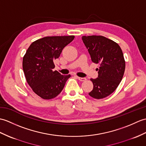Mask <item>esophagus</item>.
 <instances>
[{
	"mask_svg": "<svg viewBox=\"0 0 146 146\" xmlns=\"http://www.w3.org/2000/svg\"><path fill=\"white\" fill-rule=\"evenodd\" d=\"M78 80H80V81H85L86 79V78H81V77H78Z\"/></svg>",
	"mask_w": 146,
	"mask_h": 146,
	"instance_id": "obj_1",
	"label": "esophagus"
}]
</instances>
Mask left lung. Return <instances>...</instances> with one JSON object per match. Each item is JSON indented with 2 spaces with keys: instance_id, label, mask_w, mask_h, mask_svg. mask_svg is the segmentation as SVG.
Listing matches in <instances>:
<instances>
[{
  "instance_id": "1",
  "label": "left lung",
  "mask_w": 146,
  "mask_h": 146,
  "mask_svg": "<svg viewBox=\"0 0 146 146\" xmlns=\"http://www.w3.org/2000/svg\"><path fill=\"white\" fill-rule=\"evenodd\" d=\"M82 40L91 61L100 65L98 78L90 79L93 89L89 95L102 99L113 93L123 79L126 66L123 52L117 43L103 36H83Z\"/></svg>"
}]
</instances>
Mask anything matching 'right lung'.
Returning a JSON list of instances; mask_svg holds the SVG:
<instances>
[{
    "mask_svg": "<svg viewBox=\"0 0 146 146\" xmlns=\"http://www.w3.org/2000/svg\"><path fill=\"white\" fill-rule=\"evenodd\" d=\"M73 35L45 36L33 42L23 58V70L33 92L44 100L55 98L62 92L70 74L53 71V60L72 42Z\"/></svg>",
    "mask_w": 146,
    "mask_h": 146,
    "instance_id": "1",
    "label": "right lung"
}]
</instances>
